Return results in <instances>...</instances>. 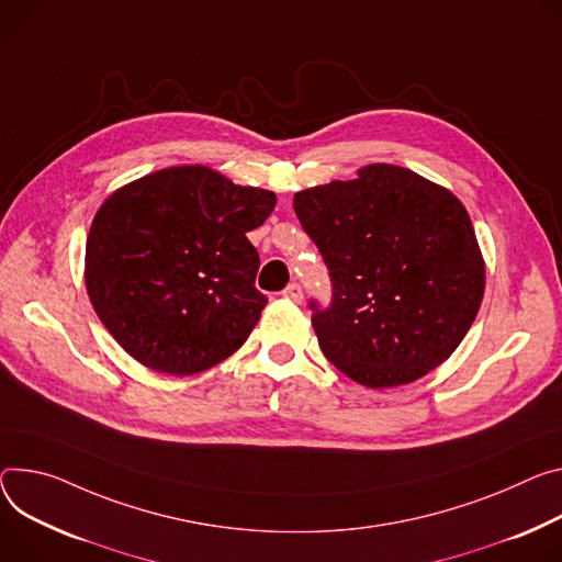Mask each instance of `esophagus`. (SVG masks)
I'll return each instance as SVG.
<instances>
[{"instance_id": "obj_1", "label": "esophagus", "mask_w": 562, "mask_h": 562, "mask_svg": "<svg viewBox=\"0 0 562 562\" xmlns=\"http://www.w3.org/2000/svg\"><path fill=\"white\" fill-rule=\"evenodd\" d=\"M282 295L286 297V300H293V302H302V286L297 284V282H291L284 291H282Z\"/></svg>"}]
</instances>
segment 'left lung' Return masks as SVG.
I'll use <instances>...</instances> for the list:
<instances>
[{
  "label": "left lung",
  "mask_w": 562,
  "mask_h": 562,
  "mask_svg": "<svg viewBox=\"0 0 562 562\" xmlns=\"http://www.w3.org/2000/svg\"><path fill=\"white\" fill-rule=\"evenodd\" d=\"M331 302H310L327 359L372 390L426 376L464 340L484 297L471 217L450 190L390 164L293 194Z\"/></svg>",
  "instance_id": "1"
}]
</instances>
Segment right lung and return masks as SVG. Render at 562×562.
Returning a JSON list of instances; mask_svg holds the SVG:
<instances>
[{"mask_svg":"<svg viewBox=\"0 0 562 562\" xmlns=\"http://www.w3.org/2000/svg\"><path fill=\"white\" fill-rule=\"evenodd\" d=\"M273 209L271 190L235 186L206 166L123 186L87 237L85 284L100 323L149 370L188 376L222 363L267 307L246 233Z\"/></svg>","mask_w":562,"mask_h":562,"instance_id":"obj_1","label":"right lung"}]
</instances>
